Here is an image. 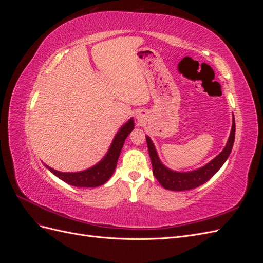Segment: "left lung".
I'll use <instances>...</instances> for the list:
<instances>
[{
  "label": "left lung",
  "mask_w": 263,
  "mask_h": 263,
  "mask_svg": "<svg viewBox=\"0 0 263 263\" xmlns=\"http://www.w3.org/2000/svg\"><path fill=\"white\" fill-rule=\"evenodd\" d=\"M235 118H233L232 132H230V136L224 150L216 158H214L210 163L202 166L200 169L190 172H176L165 168L160 160H159L153 141L147 136L146 140L151 163H153L154 176L164 189L171 191L192 190L204 184L205 182H208L221 168V165L225 163L228 156L232 153L235 141Z\"/></svg>",
  "instance_id": "left-lung-1"
}]
</instances>
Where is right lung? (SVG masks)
Wrapping results in <instances>:
<instances>
[{"instance_id":"obj_1","label":"right lung","mask_w":263,"mask_h":263,"mask_svg":"<svg viewBox=\"0 0 263 263\" xmlns=\"http://www.w3.org/2000/svg\"><path fill=\"white\" fill-rule=\"evenodd\" d=\"M134 129V121L129 119L119 132L116 134V136L112 142L108 153L106 156L103 158V160L100 161L97 165L92 166V168L81 171V172H73V173H65L59 172L57 170H53L46 165L54 176H57L62 181L73 186H80V187H95L104 184V183L112 177V174L116 168L117 160L125 139Z\"/></svg>"}]
</instances>
